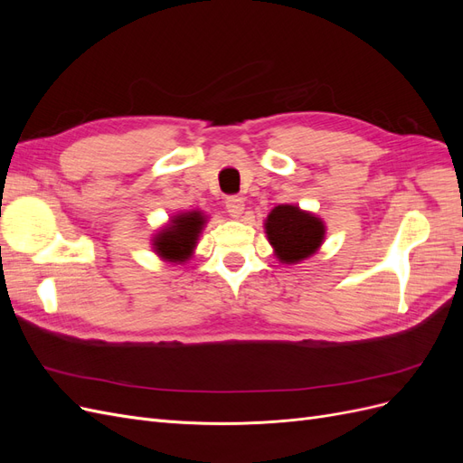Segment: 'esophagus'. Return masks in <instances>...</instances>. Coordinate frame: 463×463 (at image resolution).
Segmentation results:
<instances>
[{
	"label": "esophagus",
	"instance_id": "34e87169",
	"mask_svg": "<svg viewBox=\"0 0 463 463\" xmlns=\"http://www.w3.org/2000/svg\"><path fill=\"white\" fill-rule=\"evenodd\" d=\"M226 208H228L230 216L240 218L243 214V210H245V203H243L241 197H228L226 199Z\"/></svg>",
	"mask_w": 463,
	"mask_h": 463
}]
</instances>
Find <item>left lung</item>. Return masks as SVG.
I'll return each mask as SVG.
<instances>
[{
    "label": "left lung",
    "mask_w": 463,
    "mask_h": 463,
    "mask_svg": "<svg viewBox=\"0 0 463 463\" xmlns=\"http://www.w3.org/2000/svg\"><path fill=\"white\" fill-rule=\"evenodd\" d=\"M274 255L284 264H298L315 255L325 241V222L299 206L278 204L264 222Z\"/></svg>",
    "instance_id": "left-lung-1"
}]
</instances>
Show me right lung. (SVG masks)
<instances>
[{
  "label": "right lung",
  "instance_id": "right-lung-1",
  "mask_svg": "<svg viewBox=\"0 0 463 463\" xmlns=\"http://www.w3.org/2000/svg\"><path fill=\"white\" fill-rule=\"evenodd\" d=\"M206 223V216L199 210H191V213L175 214L170 223L154 235L152 247L156 250V255L164 260H170L175 264L185 262L191 259L194 247H197V240Z\"/></svg>",
  "mask_w": 463,
  "mask_h": 463
}]
</instances>
